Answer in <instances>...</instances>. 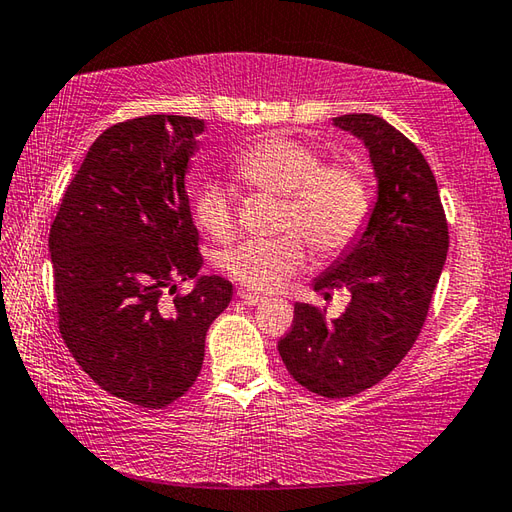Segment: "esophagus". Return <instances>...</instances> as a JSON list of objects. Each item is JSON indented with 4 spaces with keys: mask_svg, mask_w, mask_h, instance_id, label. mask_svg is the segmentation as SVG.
I'll use <instances>...</instances> for the list:
<instances>
[{
    "mask_svg": "<svg viewBox=\"0 0 512 512\" xmlns=\"http://www.w3.org/2000/svg\"><path fill=\"white\" fill-rule=\"evenodd\" d=\"M237 295H239V299H242V301L246 303V306H257V303H259V301H264V297H262V295H259V292H250V290H239V292H237Z\"/></svg>",
    "mask_w": 512,
    "mask_h": 512,
    "instance_id": "1",
    "label": "esophagus"
}]
</instances>
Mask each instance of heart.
<instances>
[{
    "instance_id": "1",
    "label": "heart",
    "mask_w": 512,
    "mask_h": 512,
    "mask_svg": "<svg viewBox=\"0 0 512 512\" xmlns=\"http://www.w3.org/2000/svg\"><path fill=\"white\" fill-rule=\"evenodd\" d=\"M237 176L257 189L284 195L279 231L273 239H244L220 257L228 277L253 290H275L308 264L310 246L321 257L347 253L372 217V189L365 171L347 162L323 165V156L290 136H266L235 158ZM206 235L235 233L233 193L222 182H206L193 204Z\"/></svg>"
}]
</instances>
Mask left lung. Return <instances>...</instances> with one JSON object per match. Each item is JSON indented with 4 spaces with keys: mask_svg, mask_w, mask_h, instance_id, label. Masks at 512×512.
Wrapping results in <instances>:
<instances>
[{
    "mask_svg": "<svg viewBox=\"0 0 512 512\" xmlns=\"http://www.w3.org/2000/svg\"><path fill=\"white\" fill-rule=\"evenodd\" d=\"M334 125L369 149L378 200L361 239L314 290L325 299L350 292L339 319L297 303L279 339L281 361L301 387L325 398H347L376 385L416 343L449 250V226L438 184L422 151L374 114H345Z\"/></svg>",
    "mask_w": 512,
    "mask_h": 512,
    "instance_id": "8db88e82",
    "label": "left lung"
}]
</instances>
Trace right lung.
Returning <instances> with one entry per match:
<instances>
[{"label":"right lung","instance_id":"1","mask_svg":"<svg viewBox=\"0 0 512 512\" xmlns=\"http://www.w3.org/2000/svg\"><path fill=\"white\" fill-rule=\"evenodd\" d=\"M204 121L151 114L94 140L50 226L59 332L107 394L162 409L187 394L211 323L233 299L198 277L200 235L184 173ZM196 286L187 296L177 284Z\"/></svg>","mask_w":512,"mask_h":512}]
</instances>
